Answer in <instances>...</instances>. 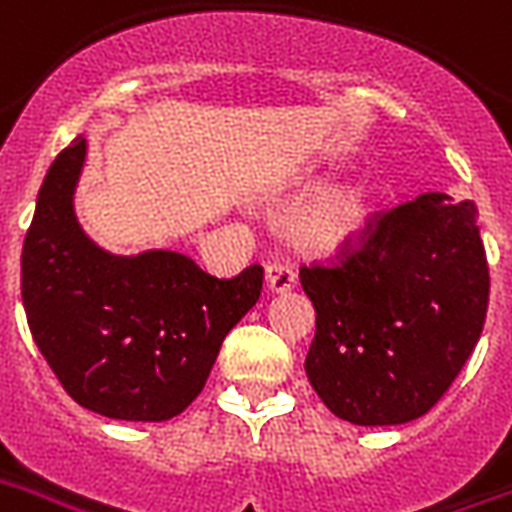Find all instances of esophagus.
<instances>
[{
	"label": "esophagus",
	"instance_id": "1",
	"mask_svg": "<svg viewBox=\"0 0 512 512\" xmlns=\"http://www.w3.org/2000/svg\"><path fill=\"white\" fill-rule=\"evenodd\" d=\"M266 287L271 293H287L295 287V271L282 263H268L266 266Z\"/></svg>",
	"mask_w": 512,
	"mask_h": 512
}]
</instances>
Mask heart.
<instances>
[{"mask_svg":"<svg viewBox=\"0 0 512 512\" xmlns=\"http://www.w3.org/2000/svg\"><path fill=\"white\" fill-rule=\"evenodd\" d=\"M301 187H317V176H304ZM369 222V195L358 181H342L325 189L301 219V241L312 252L336 255L363 236Z\"/></svg>","mask_w":512,"mask_h":512,"instance_id":"heart-1","label":"heart"}]
</instances>
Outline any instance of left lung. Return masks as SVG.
Returning <instances> with one entry per match:
<instances>
[{"label": "left lung", "instance_id": "1", "mask_svg": "<svg viewBox=\"0 0 512 512\" xmlns=\"http://www.w3.org/2000/svg\"><path fill=\"white\" fill-rule=\"evenodd\" d=\"M317 312L306 377L336 418L399 426L437 404L475 350L488 309L478 208L426 192L377 219L333 268H301Z\"/></svg>", "mask_w": 512, "mask_h": 512}]
</instances>
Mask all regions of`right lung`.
I'll list each match as a JSON object with an SVG mask.
<instances>
[{
    "label": "right lung",
    "mask_w": 512,
    "mask_h": 512,
    "mask_svg": "<svg viewBox=\"0 0 512 512\" xmlns=\"http://www.w3.org/2000/svg\"><path fill=\"white\" fill-rule=\"evenodd\" d=\"M86 138L54 160L21 252V298L43 358L81 407L116 420L176 418L206 385L263 268L208 276L181 252L113 255L83 233L75 187Z\"/></svg>",
    "instance_id": "obj_1"
}]
</instances>
